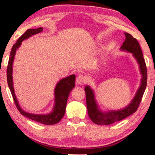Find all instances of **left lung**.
<instances>
[{
	"instance_id": "obj_1",
	"label": "left lung",
	"mask_w": 155,
	"mask_h": 155,
	"mask_svg": "<svg viewBox=\"0 0 155 155\" xmlns=\"http://www.w3.org/2000/svg\"><path fill=\"white\" fill-rule=\"evenodd\" d=\"M42 31H43L42 27H39L37 29H27L19 38L16 43L12 46L11 51H10L9 61H8L7 67V81L10 92L12 94V98H13L15 104L17 109L22 115L25 116V117L29 118V119L41 123V124L46 125H54L58 124L64 116L69 94L71 91L75 87V75H71L65 78H63L56 84V86L54 90L55 105L54 109L50 114H32L24 111L19 104L18 99H17L16 95L15 94L13 80H12V65H13L16 51L21 46L22 42L24 40L27 39L32 35H36V34L41 32Z\"/></svg>"
}]
</instances>
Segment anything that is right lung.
<instances>
[{
  "label": "right lung",
  "instance_id": "1",
  "mask_svg": "<svg viewBox=\"0 0 155 155\" xmlns=\"http://www.w3.org/2000/svg\"><path fill=\"white\" fill-rule=\"evenodd\" d=\"M124 35L126 36V39L123 43V45L120 46V50L126 51L133 54L134 58L138 63L140 71L142 75L140 86L139 87L135 96L128 107L125 108L124 109L116 111H111L107 114H102L99 111L98 106L95 101L94 92L90 88V87L86 86L84 91H85L86 94V103L89 117L94 124L98 125L112 124L116 121L124 119L125 118L128 117V116L136 111L140 104L146 86H147V71L140 44L137 39L133 37V36L130 34L124 33Z\"/></svg>",
  "mask_w": 155,
  "mask_h": 155
}]
</instances>
